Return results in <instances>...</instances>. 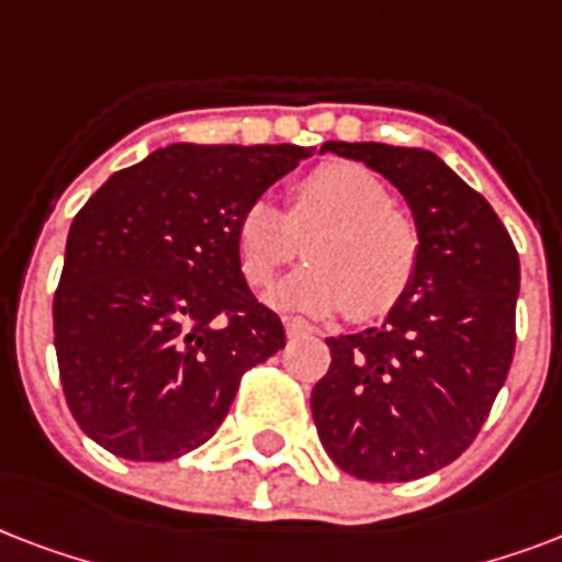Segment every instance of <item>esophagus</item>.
Returning a JSON list of instances; mask_svg holds the SVG:
<instances>
[{
    "instance_id": "34e87169",
    "label": "esophagus",
    "mask_w": 562,
    "mask_h": 562,
    "mask_svg": "<svg viewBox=\"0 0 562 562\" xmlns=\"http://www.w3.org/2000/svg\"><path fill=\"white\" fill-rule=\"evenodd\" d=\"M284 330H286V337H304V334H311V325H307L304 319H293V316H286Z\"/></svg>"
}]
</instances>
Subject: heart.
<instances>
[{
	"label": "heart",
	"mask_w": 562,
	"mask_h": 562,
	"mask_svg": "<svg viewBox=\"0 0 562 562\" xmlns=\"http://www.w3.org/2000/svg\"><path fill=\"white\" fill-rule=\"evenodd\" d=\"M311 263L272 290L284 311L330 313L349 307L355 319H375L402 302L419 267V228L393 204L372 169L328 160L304 172L278 207L260 195L243 207L234 246L246 281L267 286L281 267L302 255Z\"/></svg>",
	"instance_id": "heart-1"
}]
</instances>
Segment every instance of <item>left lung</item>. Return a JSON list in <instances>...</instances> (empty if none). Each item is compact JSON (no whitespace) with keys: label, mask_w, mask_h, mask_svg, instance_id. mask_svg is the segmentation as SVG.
Wrapping results in <instances>:
<instances>
[{"label":"left lung","mask_w":562,"mask_h":562,"mask_svg":"<svg viewBox=\"0 0 562 562\" xmlns=\"http://www.w3.org/2000/svg\"><path fill=\"white\" fill-rule=\"evenodd\" d=\"M398 187L419 228L411 290L381 328L328 337L311 393L328 458L360 481H416L458 460L516 349L519 255L484 195L428 149L330 140Z\"/></svg>","instance_id":"left-lung-1"}]
</instances>
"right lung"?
I'll return each mask as SVG.
<instances>
[{"label": "right lung", "mask_w": 562, "mask_h": 562, "mask_svg": "<svg viewBox=\"0 0 562 562\" xmlns=\"http://www.w3.org/2000/svg\"><path fill=\"white\" fill-rule=\"evenodd\" d=\"M311 149L172 143L120 169L69 225L52 319L78 428L125 460H176L216 434L246 369L284 349L234 228Z\"/></svg>", "instance_id": "add662e5"}]
</instances>
